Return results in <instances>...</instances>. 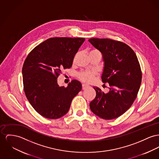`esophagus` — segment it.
<instances>
[{
  "label": "esophagus",
  "mask_w": 159,
  "mask_h": 159,
  "mask_svg": "<svg viewBox=\"0 0 159 159\" xmlns=\"http://www.w3.org/2000/svg\"><path fill=\"white\" fill-rule=\"evenodd\" d=\"M82 86H83V90L86 89L87 88H88V87H90L89 85L86 84H83L82 85Z\"/></svg>",
  "instance_id": "esophagus-1"
}]
</instances>
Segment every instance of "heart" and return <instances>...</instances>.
Returning a JSON list of instances; mask_svg holds the SVG:
<instances>
[{
	"instance_id": "obj_1",
	"label": "heart",
	"mask_w": 159,
	"mask_h": 159,
	"mask_svg": "<svg viewBox=\"0 0 159 159\" xmlns=\"http://www.w3.org/2000/svg\"><path fill=\"white\" fill-rule=\"evenodd\" d=\"M95 74L93 72H83L79 75V77L81 80L85 82H91L93 80V77Z\"/></svg>"
}]
</instances>
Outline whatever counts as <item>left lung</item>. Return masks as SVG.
<instances>
[{
  "label": "left lung",
  "mask_w": 159,
  "mask_h": 159,
  "mask_svg": "<svg viewBox=\"0 0 159 159\" xmlns=\"http://www.w3.org/2000/svg\"><path fill=\"white\" fill-rule=\"evenodd\" d=\"M102 55L104 67L102 81L110 86L109 92L95 90V98L90 103L92 111L98 116L113 119L130 108L138 95L142 72L137 56L125 43L108 39H89Z\"/></svg>",
  "instance_id": "1"
}]
</instances>
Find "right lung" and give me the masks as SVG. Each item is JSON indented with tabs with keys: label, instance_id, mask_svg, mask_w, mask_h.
<instances>
[{
	"label": "right lung",
	"instance_id": "right-lung-1",
	"mask_svg": "<svg viewBox=\"0 0 159 159\" xmlns=\"http://www.w3.org/2000/svg\"><path fill=\"white\" fill-rule=\"evenodd\" d=\"M84 38H50L37 46L26 57L22 68L26 96L42 116L56 119L69 111L72 99L82 89L74 80L67 87H60L57 78L69 69Z\"/></svg>",
	"mask_w": 159,
	"mask_h": 159
}]
</instances>
